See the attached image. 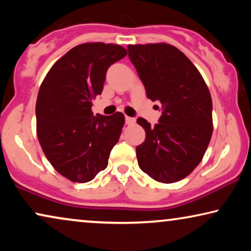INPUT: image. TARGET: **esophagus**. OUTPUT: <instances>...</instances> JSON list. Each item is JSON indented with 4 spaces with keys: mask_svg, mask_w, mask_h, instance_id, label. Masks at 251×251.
<instances>
[{
    "mask_svg": "<svg viewBox=\"0 0 251 251\" xmlns=\"http://www.w3.org/2000/svg\"><path fill=\"white\" fill-rule=\"evenodd\" d=\"M126 125H132V123H135V119L130 118V116H126Z\"/></svg>",
    "mask_w": 251,
    "mask_h": 251,
    "instance_id": "1",
    "label": "esophagus"
}]
</instances>
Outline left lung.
Here are the masks:
<instances>
[{
  "instance_id": "1",
  "label": "left lung",
  "mask_w": 251,
  "mask_h": 251,
  "mask_svg": "<svg viewBox=\"0 0 251 251\" xmlns=\"http://www.w3.org/2000/svg\"><path fill=\"white\" fill-rule=\"evenodd\" d=\"M128 56L147 98L162 104L159 123L137 122L145 142L136 147L139 168L160 183L188 176L203 157L212 135V101L200 72L177 48L167 43L128 46Z\"/></svg>"
}]
</instances>
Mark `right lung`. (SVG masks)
Listing matches in <instances>:
<instances>
[{
	"label": "right lung",
	"mask_w": 251,
	"mask_h": 251,
	"mask_svg": "<svg viewBox=\"0 0 251 251\" xmlns=\"http://www.w3.org/2000/svg\"><path fill=\"white\" fill-rule=\"evenodd\" d=\"M126 56L119 44H80L56 61L41 84L37 138L49 162L67 179L87 183L107 167L125 115L95 116L92 99L101 94L108 67Z\"/></svg>",
	"instance_id": "right-lung-1"
}]
</instances>
